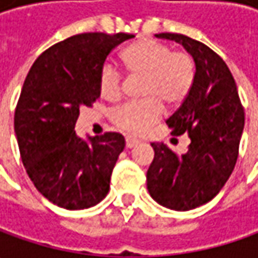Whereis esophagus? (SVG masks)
I'll return each instance as SVG.
<instances>
[{"label":"esophagus","instance_id":"34e87169","mask_svg":"<svg viewBox=\"0 0 258 258\" xmlns=\"http://www.w3.org/2000/svg\"><path fill=\"white\" fill-rule=\"evenodd\" d=\"M138 144H139V141L136 138H126V148L127 149H132L135 146H138Z\"/></svg>","mask_w":258,"mask_h":258}]
</instances>
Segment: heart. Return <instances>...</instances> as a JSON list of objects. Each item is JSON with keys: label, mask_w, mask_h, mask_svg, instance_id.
<instances>
[{"label": "heart", "mask_w": 258, "mask_h": 258, "mask_svg": "<svg viewBox=\"0 0 258 258\" xmlns=\"http://www.w3.org/2000/svg\"><path fill=\"white\" fill-rule=\"evenodd\" d=\"M120 61L127 75L141 79L138 103L114 109L112 123L126 134L139 135L158 122L165 107H178L185 102L194 85L195 67L191 55L172 51L168 44L151 38L138 40L123 48ZM99 92L104 100L120 97V75L112 66H103L99 76Z\"/></svg>", "instance_id": "obj_1"}]
</instances>
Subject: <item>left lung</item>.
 I'll return each mask as SVG.
<instances>
[{
  "mask_svg": "<svg viewBox=\"0 0 258 258\" xmlns=\"http://www.w3.org/2000/svg\"><path fill=\"white\" fill-rule=\"evenodd\" d=\"M158 38L181 44L195 63L194 85L166 120L172 135L188 134V151L176 155L165 144L155 151L146 172L148 191L162 207L188 211L211 201L233 172L244 129V109L230 69L210 47L182 34Z\"/></svg>",
  "mask_w": 258,
  "mask_h": 258,
  "instance_id": "1",
  "label": "left lung"
}]
</instances>
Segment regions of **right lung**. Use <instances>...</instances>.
I'll return each mask as SVG.
<instances>
[{
    "label": "right lung",
    "instance_id": "add662e5",
    "mask_svg": "<svg viewBox=\"0 0 258 258\" xmlns=\"http://www.w3.org/2000/svg\"><path fill=\"white\" fill-rule=\"evenodd\" d=\"M134 37H69L45 50L25 77L14 116L21 159L35 188L61 208H90L109 192L124 138L107 132L85 141L76 135L75 124L80 107L100 97L99 76L106 57Z\"/></svg>",
    "mask_w": 258,
    "mask_h": 258
}]
</instances>
